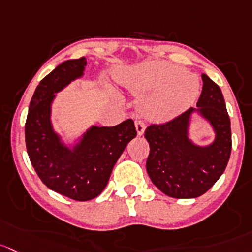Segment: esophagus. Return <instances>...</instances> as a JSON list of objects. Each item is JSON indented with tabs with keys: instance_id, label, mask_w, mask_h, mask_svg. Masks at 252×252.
Returning a JSON list of instances; mask_svg holds the SVG:
<instances>
[{
	"instance_id": "obj_1",
	"label": "esophagus",
	"mask_w": 252,
	"mask_h": 252,
	"mask_svg": "<svg viewBox=\"0 0 252 252\" xmlns=\"http://www.w3.org/2000/svg\"><path fill=\"white\" fill-rule=\"evenodd\" d=\"M135 126L136 130H137V135L142 136L143 132H145V122H143L142 120H136Z\"/></svg>"
}]
</instances>
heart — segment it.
Instances as JSON below:
<instances>
[{"label": "heart", "mask_w": 252, "mask_h": 252, "mask_svg": "<svg viewBox=\"0 0 252 252\" xmlns=\"http://www.w3.org/2000/svg\"><path fill=\"white\" fill-rule=\"evenodd\" d=\"M120 80L140 94L153 93L145 102L146 115L156 121L169 120L195 100L199 81L183 66L167 62H147L126 73Z\"/></svg>", "instance_id": "obj_1"}]
</instances>
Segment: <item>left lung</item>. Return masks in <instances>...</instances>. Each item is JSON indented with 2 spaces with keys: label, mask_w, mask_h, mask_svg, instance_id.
<instances>
[{
  "label": "left lung",
  "mask_w": 252,
  "mask_h": 252,
  "mask_svg": "<svg viewBox=\"0 0 252 252\" xmlns=\"http://www.w3.org/2000/svg\"><path fill=\"white\" fill-rule=\"evenodd\" d=\"M198 109H188L169 121L151 124L145 131L150 143L146 168L151 181L166 195L196 198L209 190L224 173L231 153V128L219 86L203 74ZM198 111L216 131L212 145L200 148L188 137L190 115Z\"/></svg>",
  "instance_id": "1"
}]
</instances>
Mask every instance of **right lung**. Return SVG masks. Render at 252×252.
<instances>
[{
  "mask_svg": "<svg viewBox=\"0 0 252 252\" xmlns=\"http://www.w3.org/2000/svg\"><path fill=\"white\" fill-rule=\"evenodd\" d=\"M85 65L84 57L65 61L40 80L31 100L25 130L28 156L40 181L79 202L94 199L104 190L115 163L137 135L128 119L114 127L93 126L73 150L61 142L50 124L54 93L80 78Z\"/></svg>",
  "mask_w": 252,
  "mask_h": 252,
  "instance_id": "obj_1",
  "label": "right lung"
}]
</instances>
